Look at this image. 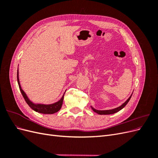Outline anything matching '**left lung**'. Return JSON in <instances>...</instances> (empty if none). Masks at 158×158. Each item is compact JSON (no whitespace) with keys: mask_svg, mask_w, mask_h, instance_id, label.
<instances>
[{"mask_svg":"<svg viewBox=\"0 0 158 158\" xmlns=\"http://www.w3.org/2000/svg\"><path fill=\"white\" fill-rule=\"evenodd\" d=\"M132 95H131L130 97L128 98V99L127 100V101H126L125 103H123V104L121 105V106H119V107H117V108H114V109H113L103 110V111H101V110H97V109H94V108L92 107V110H93V111H94V112L98 113L99 114H111L115 113L119 111H120V110H121L123 108H124V107H125L126 105H127V104L128 103V102H129V100L131 99Z\"/></svg>","mask_w":158,"mask_h":158,"instance_id":"8db88e82","label":"left lung"}]
</instances>
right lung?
Listing matches in <instances>:
<instances>
[{"instance_id": "add662e5", "label": "right lung", "mask_w": 158, "mask_h": 158, "mask_svg": "<svg viewBox=\"0 0 158 158\" xmlns=\"http://www.w3.org/2000/svg\"><path fill=\"white\" fill-rule=\"evenodd\" d=\"M17 80H18L19 88H20V90L23 95V98H24V99H25L26 102L27 103L28 106H29L33 110H34L35 111L40 113H43V114H53L55 113H56L57 111H59L60 109V108L62 107V105H63L64 94L59 101H58L56 103H52V104H49V105L35 104V103H33L32 102L30 101L29 98H27L26 93L23 92V90L21 88L20 80H19V76H18V69L17 71Z\"/></svg>"}]
</instances>
